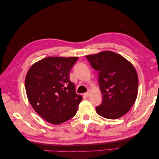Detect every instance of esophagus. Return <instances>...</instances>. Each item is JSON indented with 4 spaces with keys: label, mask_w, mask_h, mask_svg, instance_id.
I'll list each match as a JSON object with an SVG mask.
<instances>
[{
    "label": "esophagus",
    "mask_w": 159,
    "mask_h": 159,
    "mask_svg": "<svg viewBox=\"0 0 159 159\" xmlns=\"http://www.w3.org/2000/svg\"><path fill=\"white\" fill-rule=\"evenodd\" d=\"M90 94H91V90H88V92H87L86 93H84V95L85 97H89L90 96Z\"/></svg>",
    "instance_id": "34e87169"
}]
</instances>
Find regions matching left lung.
<instances>
[{"label": "left lung", "instance_id": "left-lung-1", "mask_svg": "<svg viewBox=\"0 0 159 159\" xmlns=\"http://www.w3.org/2000/svg\"><path fill=\"white\" fill-rule=\"evenodd\" d=\"M99 72V85L102 102L97 113L107 119H116L127 113L138 94V75L131 62L111 51L86 56Z\"/></svg>", "mask_w": 159, "mask_h": 159}]
</instances>
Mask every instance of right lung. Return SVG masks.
Masks as SVG:
<instances>
[{"label":"right lung","mask_w":159,"mask_h":159,"mask_svg":"<svg viewBox=\"0 0 159 159\" xmlns=\"http://www.w3.org/2000/svg\"><path fill=\"white\" fill-rule=\"evenodd\" d=\"M77 57H48L31 66L25 85L28 101L49 123L60 124L77 113L82 97L75 92L70 71Z\"/></svg>","instance_id":"1"}]
</instances>
